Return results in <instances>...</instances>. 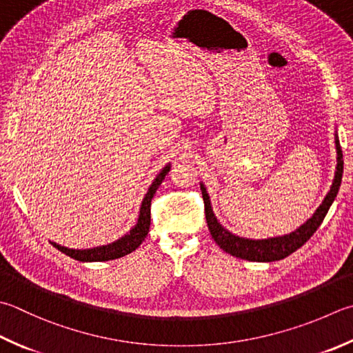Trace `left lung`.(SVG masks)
Returning <instances> with one entry per match:
<instances>
[{"mask_svg": "<svg viewBox=\"0 0 353 353\" xmlns=\"http://www.w3.org/2000/svg\"><path fill=\"white\" fill-rule=\"evenodd\" d=\"M336 154H338V164H336V174L334 184H332L330 192L327 196L324 198L323 204L316 209L307 223L303 224L300 229L292 232L290 235L285 236H278V238H270V239H245L232 235L230 232L225 230L221 224L216 221V218L212 212L209 195L205 192L204 185L201 184V194L204 199V212H205V221H208V228L210 230L212 238L215 239V243L221 248L224 252H228L232 256L248 259V261H258V263H270V261H278V259H283L294 254L309 241L310 236L315 234L316 229L320 228L324 216L327 215V210L330 209L332 203L340 190L341 185V178H343V152L340 148V141L336 139Z\"/></svg>", "mask_w": 353, "mask_h": 353, "instance_id": "1", "label": "left lung"}]
</instances>
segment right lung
Instances as JSON below:
<instances>
[{
    "instance_id": "add662e5",
    "label": "right lung",
    "mask_w": 353,
    "mask_h": 353,
    "mask_svg": "<svg viewBox=\"0 0 353 353\" xmlns=\"http://www.w3.org/2000/svg\"><path fill=\"white\" fill-rule=\"evenodd\" d=\"M169 165L159 172L158 176L155 178V181L152 183V185L145 194L143 204H141V210H139V218L138 223L134 229H132L128 235H124L123 238H119L118 241L108 244V245H101V248H94V249H88V250H73L63 248V245H58L55 243H52L55 248L63 252L68 256L77 259V261H109V259H117L121 258L124 255L134 252L139 244L144 241L145 235L149 234V228H150V203L152 198H154L157 189L159 188V184L163 183L164 176L168 175L169 172Z\"/></svg>"
}]
</instances>
